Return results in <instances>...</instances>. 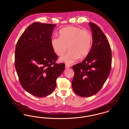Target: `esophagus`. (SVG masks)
Segmentation results:
<instances>
[{
  "mask_svg": "<svg viewBox=\"0 0 129 129\" xmlns=\"http://www.w3.org/2000/svg\"><path fill=\"white\" fill-rule=\"evenodd\" d=\"M70 67H71L70 65H69V64H66L65 65V68H70Z\"/></svg>",
  "mask_w": 129,
  "mask_h": 129,
  "instance_id": "obj_1",
  "label": "esophagus"
}]
</instances>
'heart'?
Listing matches in <instances>:
<instances>
[{"instance_id": "b5f03b06", "label": "heart", "mask_w": 129, "mask_h": 129, "mask_svg": "<svg viewBox=\"0 0 129 129\" xmlns=\"http://www.w3.org/2000/svg\"><path fill=\"white\" fill-rule=\"evenodd\" d=\"M92 35L87 30H82L76 26H67L59 31V37H53L51 44L55 54L62 56L59 61L72 64L79 57L83 58L89 53L92 44Z\"/></svg>"}]
</instances>
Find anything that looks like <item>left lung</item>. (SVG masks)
<instances>
[{
    "mask_svg": "<svg viewBox=\"0 0 129 129\" xmlns=\"http://www.w3.org/2000/svg\"><path fill=\"white\" fill-rule=\"evenodd\" d=\"M92 31V47L85 59L73 66L72 83L74 92L82 97L97 94L110 73L112 53L109 42L97 25L89 23Z\"/></svg>",
    "mask_w": 129,
    "mask_h": 129,
    "instance_id": "obj_1",
    "label": "left lung"
}]
</instances>
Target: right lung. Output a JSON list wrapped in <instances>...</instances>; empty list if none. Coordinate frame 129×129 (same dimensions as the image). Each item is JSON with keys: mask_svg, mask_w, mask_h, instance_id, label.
I'll list each match as a JSON object with an SVG mask.
<instances>
[{"mask_svg": "<svg viewBox=\"0 0 129 129\" xmlns=\"http://www.w3.org/2000/svg\"><path fill=\"white\" fill-rule=\"evenodd\" d=\"M56 25L33 23L23 32L16 43L15 67L21 85L37 97H44L55 89L56 80L65 69L56 64L57 55L51 44Z\"/></svg>", "mask_w": 129, "mask_h": 129, "instance_id": "right-lung-1", "label": "right lung"}]
</instances>
